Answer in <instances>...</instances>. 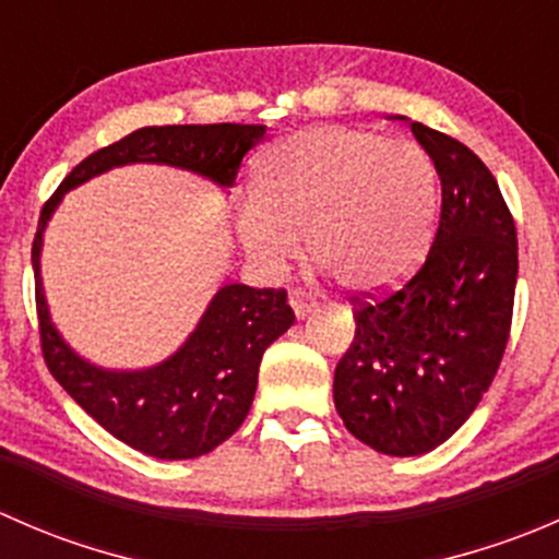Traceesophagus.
<instances>
[{
    "label": "esophagus",
    "instance_id": "34e87169",
    "mask_svg": "<svg viewBox=\"0 0 559 559\" xmlns=\"http://www.w3.org/2000/svg\"><path fill=\"white\" fill-rule=\"evenodd\" d=\"M289 306H292V311H295L297 319H306V316L313 313L316 302H313L311 297H308L302 289H295V292H292V295H289Z\"/></svg>",
    "mask_w": 559,
    "mask_h": 559
}]
</instances>
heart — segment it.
Returning <instances> with one entry per match:
<instances>
[{
  "label": "heart",
  "mask_w": 559,
  "mask_h": 559,
  "mask_svg": "<svg viewBox=\"0 0 559 559\" xmlns=\"http://www.w3.org/2000/svg\"><path fill=\"white\" fill-rule=\"evenodd\" d=\"M436 213V165L421 145L321 123L259 159L251 194L235 205V233L267 273L297 257L302 235L343 289L379 292L416 267Z\"/></svg>",
  "instance_id": "obj_1"
}]
</instances>
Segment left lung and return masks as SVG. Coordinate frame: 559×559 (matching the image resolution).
Here are the masks:
<instances>
[{
  "label": "left lung",
  "mask_w": 559,
  "mask_h": 559,
  "mask_svg": "<svg viewBox=\"0 0 559 559\" xmlns=\"http://www.w3.org/2000/svg\"><path fill=\"white\" fill-rule=\"evenodd\" d=\"M411 132L441 178L436 240L394 295L357 297V332L332 384L346 430L392 456L432 452L481 403L509 343L520 270L514 218L487 165L425 123Z\"/></svg>",
  "instance_id": "8db88e82"
}]
</instances>
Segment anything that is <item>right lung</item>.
<instances>
[{"label":"right lung","mask_w":559,"mask_h":559,"mask_svg":"<svg viewBox=\"0 0 559 559\" xmlns=\"http://www.w3.org/2000/svg\"><path fill=\"white\" fill-rule=\"evenodd\" d=\"M264 129L259 123L143 127L86 156L39 213L32 267L45 365L112 438L156 460H194L213 452L243 425L257 394L264 348L295 324L286 292L224 281L170 357L140 370L99 368L81 357L50 319L39 273L45 227L67 191L112 167L167 165L229 189L243 156L264 138Z\"/></svg>","instance_id":"add662e5"}]
</instances>
